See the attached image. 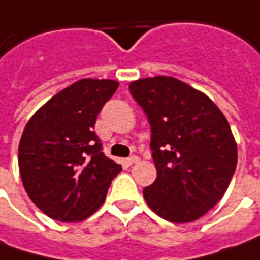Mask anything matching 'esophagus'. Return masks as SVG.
<instances>
[{"instance_id": "obj_1", "label": "esophagus", "mask_w": 260, "mask_h": 260, "mask_svg": "<svg viewBox=\"0 0 260 260\" xmlns=\"http://www.w3.org/2000/svg\"><path fill=\"white\" fill-rule=\"evenodd\" d=\"M137 162H139V157H137V156H130V157L125 159V164H127V165H135Z\"/></svg>"}]
</instances>
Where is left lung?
<instances>
[{"instance_id":"1","label":"left lung","mask_w":260,"mask_h":260,"mask_svg":"<svg viewBox=\"0 0 260 260\" xmlns=\"http://www.w3.org/2000/svg\"><path fill=\"white\" fill-rule=\"evenodd\" d=\"M150 123L157 176L143 189L147 205L168 221L189 223L223 197L237 165V145L220 108L172 76L128 85Z\"/></svg>"}]
</instances>
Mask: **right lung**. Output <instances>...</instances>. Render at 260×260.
Instances as JSON below:
<instances>
[{
  "label": "right lung",
  "mask_w": 260,
  "mask_h": 260,
  "mask_svg": "<svg viewBox=\"0 0 260 260\" xmlns=\"http://www.w3.org/2000/svg\"><path fill=\"white\" fill-rule=\"evenodd\" d=\"M118 82L85 78L52 96L25 124L18 168L30 200L50 218L74 223L94 214L121 165L103 153L94 125Z\"/></svg>",
  "instance_id": "add662e5"
}]
</instances>
